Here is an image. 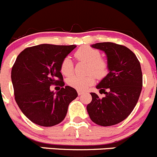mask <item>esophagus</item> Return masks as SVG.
Listing matches in <instances>:
<instances>
[{"instance_id":"1","label":"esophagus","mask_w":157,"mask_h":157,"mask_svg":"<svg viewBox=\"0 0 157 157\" xmlns=\"http://www.w3.org/2000/svg\"><path fill=\"white\" fill-rule=\"evenodd\" d=\"M77 93H78L79 96H81V95L83 93V92L81 91V90H77Z\"/></svg>"}]
</instances>
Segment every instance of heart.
<instances>
[{"mask_svg": "<svg viewBox=\"0 0 157 157\" xmlns=\"http://www.w3.org/2000/svg\"><path fill=\"white\" fill-rule=\"evenodd\" d=\"M77 61L87 63L86 76H72L67 80V84L71 87L78 90H84L95 83V76L101 79L105 77L108 73V62L101 57L99 50L90 46H82L74 53ZM60 71L65 77L72 75L74 65L69 57H65L60 64ZM92 74H91V73Z\"/></svg>", "mask_w": 157, "mask_h": 157, "instance_id": "b5f03b06", "label": "heart"}]
</instances>
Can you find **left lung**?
I'll return each mask as SVG.
<instances>
[{"label":"left lung","mask_w":157,"mask_h":157,"mask_svg":"<svg viewBox=\"0 0 157 157\" xmlns=\"http://www.w3.org/2000/svg\"><path fill=\"white\" fill-rule=\"evenodd\" d=\"M106 54L109 73L96 86L102 99L91 93L92 101L86 106L90 119L101 126H112L124 121L134 110L143 86V76L138 59L129 48L113 42L92 45Z\"/></svg>","instance_id":"obj_1"}]
</instances>
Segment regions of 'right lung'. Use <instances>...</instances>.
I'll return each instance as SVG.
<instances>
[{
  "instance_id": "1",
  "label": "right lung",
  "mask_w": 157,
  "mask_h": 157,
  "mask_svg": "<svg viewBox=\"0 0 157 157\" xmlns=\"http://www.w3.org/2000/svg\"><path fill=\"white\" fill-rule=\"evenodd\" d=\"M76 45L42 44L25 48L20 53L11 70L15 100L31 121L51 127L65 118L70 102L77 97L75 89L64 86L60 71L61 61ZM52 85L62 89L55 94Z\"/></svg>"
}]
</instances>
